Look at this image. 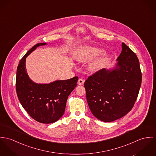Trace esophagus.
Here are the masks:
<instances>
[{
  "label": "esophagus",
  "instance_id": "esophagus-1",
  "mask_svg": "<svg viewBox=\"0 0 156 156\" xmlns=\"http://www.w3.org/2000/svg\"><path fill=\"white\" fill-rule=\"evenodd\" d=\"M84 83V80L82 78H80L78 81V85L79 86H82Z\"/></svg>",
  "mask_w": 156,
  "mask_h": 156
}]
</instances>
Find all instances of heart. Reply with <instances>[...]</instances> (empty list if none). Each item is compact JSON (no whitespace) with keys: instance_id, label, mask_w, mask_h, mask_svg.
<instances>
[{"instance_id":"heart-1","label":"heart","mask_w":156,"mask_h":156,"mask_svg":"<svg viewBox=\"0 0 156 156\" xmlns=\"http://www.w3.org/2000/svg\"><path fill=\"white\" fill-rule=\"evenodd\" d=\"M102 52V50L96 47L85 46L80 48L75 53V58L79 62H87L97 57ZM106 60V57H102L93 61L90 65V69L96 70L99 69Z\"/></svg>"}]
</instances>
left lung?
Here are the masks:
<instances>
[{"instance_id": "left-lung-1", "label": "left lung", "mask_w": 156, "mask_h": 156, "mask_svg": "<svg viewBox=\"0 0 156 156\" xmlns=\"http://www.w3.org/2000/svg\"><path fill=\"white\" fill-rule=\"evenodd\" d=\"M117 60L115 69L99 70L84 83L90 111L105 122L115 121L131 111L142 82L138 58L124 43Z\"/></svg>"}]
</instances>
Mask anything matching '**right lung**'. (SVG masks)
Here are the masks:
<instances>
[{
    "label": "right lung",
    "instance_id": "obj_1",
    "mask_svg": "<svg viewBox=\"0 0 156 156\" xmlns=\"http://www.w3.org/2000/svg\"><path fill=\"white\" fill-rule=\"evenodd\" d=\"M45 44H36L20 60L17 69L16 87L18 98L29 115L37 122L49 124L57 121L63 115L68 98L76 87L78 77L48 84L34 83L26 70V58L37 47Z\"/></svg>",
    "mask_w": 156,
    "mask_h": 156
}]
</instances>
